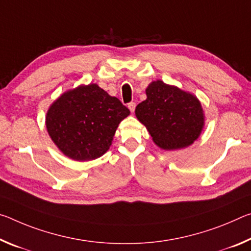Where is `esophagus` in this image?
<instances>
[{
    "instance_id": "esophagus-1",
    "label": "esophagus",
    "mask_w": 251,
    "mask_h": 251,
    "mask_svg": "<svg viewBox=\"0 0 251 251\" xmlns=\"http://www.w3.org/2000/svg\"><path fill=\"white\" fill-rule=\"evenodd\" d=\"M128 108H129V110L131 111V112H134V109H135V103H134V102H130V103H128Z\"/></svg>"
}]
</instances>
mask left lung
Here are the masks:
<instances>
[{
    "label": "left lung",
    "mask_w": 251,
    "mask_h": 251,
    "mask_svg": "<svg viewBox=\"0 0 251 251\" xmlns=\"http://www.w3.org/2000/svg\"><path fill=\"white\" fill-rule=\"evenodd\" d=\"M146 93V100L135 108V116L155 145L164 150L181 149L199 137L204 119L195 96L160 80L150 83Z\"/></svg>",
    "instance_id": "obj_1"
}]
</instances>
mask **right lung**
I'll use <instances>...</instances> for the list:
<instances>
[{"instance_id": "1", "label": "right lung", "mask_w": 251, "mask_h": 251, "mask_svg": "<svg viewBox=\"0 0 251 251\" xmlns=\"http://www.w3.org/2000/svg\"><path fill=\"white\" fill-rule=\"evenodd\" d=\"M129 114L118 98L97 84L81 85L63 93L50 106L47 128L65 155L88 161L108 151L119 123Z\"/></svg>"}]
</instances>
